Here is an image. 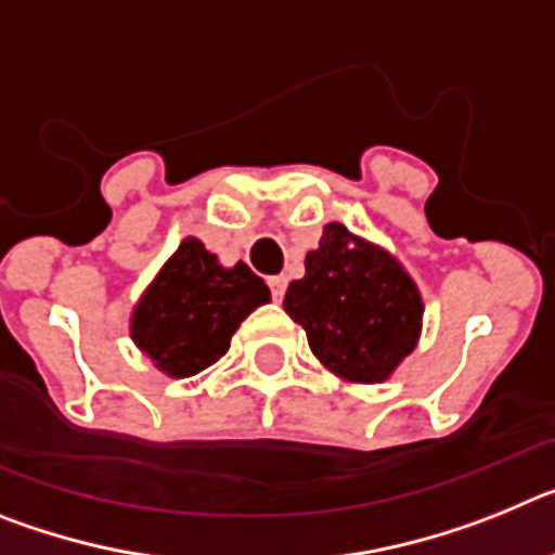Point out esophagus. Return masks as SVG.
Instances as JSON below:
<instances>
[{
    "label": "esophagus",
    "mask_w": 555,
    "mask_h": 555,
    "mask_svg": "<svg viewBox=\"0 0 555 555\" xmlns=\"http://www.w3.org/2000/svg\"><path fill=\"white\" fill-rule=\"evenodd\" d=\"M286 278L283 274H274V278H269V288H272V297L274 302L283 300V294H286Z\"/></svg>",
    "instance_id": "34e87169"
}]
</instances>
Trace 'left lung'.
Masks as SVG:
<instances>
[{
    "instance_id": "8db88e82",
    "label": "left lung",
    "mask_w": 555,
    "mask_h": 555,
    "mask_svg": "<svg viewBox=\"0 0 555 555\" xmlns=\"http://www.w3.org/2000/svg\"><path fill=\"white\" fill-rule=\"evenodd\" d=\"M283 308L306 331L317 361L347 384L389 380L420 345L425 313L403 263L341 222L325 224Z\"/></svg>"
}]
</instances>
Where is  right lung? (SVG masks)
<instances>
[{"label":"right lung","instance_id":"right-lung-1","mask_svg":"<svg viewBox=\"0 0 555 555\" xmlns=\"http://www.w3.org/2000/svg\"><path fill=\"white\" fill-rule=\"evenodd\" d=\"M269 300V286L247 263L222 267L189 235L132 308L130 338L158 372L191 377L219 361L238 325Z\"/></svg>","mask_w":555,"mask_h":555}]
</instances>
